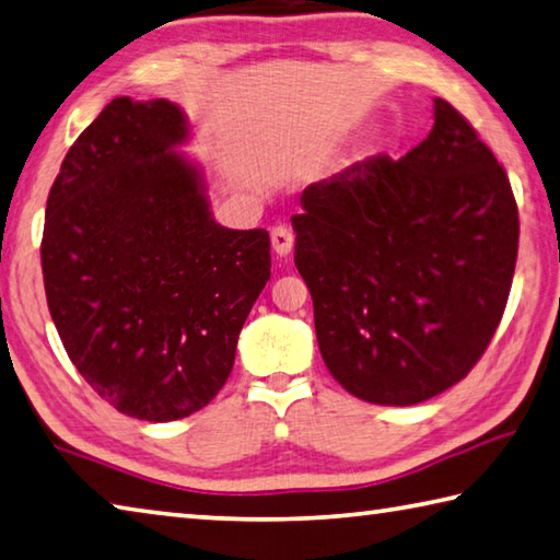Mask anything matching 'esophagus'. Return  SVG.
Instances as JSON below:
<instances>
[{
    "mask_svg": "<svg viewBox=\"0 0 560 560\" xmlns=\"http://www.w3.org/2000/svg\"><path fill=\"white\" fill-rule=\"evenodd\" d=\"M271 247L279 254V257H287L293 247V230L287 225L271 228Z\"/></svg>",
    "mask_w": 560,
    "mask_h": 560,
    "instance_id": "1",
    "label": "esophagus"
}]
</instances>
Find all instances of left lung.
<instances>
[{
	"instance_id": "left-lung-1",
	"label": "left lung",
	"mask_w": 560,
	"mask_h": 560,
	"mask_svg": "<svg viewBox=\"0 0 560 560\" xmlns=\"http://www.w3.org/2000/svg\"><path fill=\"white\" fill-rule=\"evenodd\" d=\"M431 135L303 190L293 261L323 362L370 404L411 406L467 377L510 299L520 210L490 147L445 100Z\"/></svg>"
}]
</instances>
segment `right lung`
<instances>
[{
    "mask_svg": "<svg viewBox=\"0 0 560 560\" xmlns=\"http://www.w3.org/2000/svg\"><path fill=\"white\" fill-rule=\"evenodd\" d=\"M168 100L115 97L60 164L40 269L50 318L97 396L176 421L228 382L242 325L271 277L267 230L212 220Z\"/></svg>",
    "mask_w": 560,
    "mask_h": 560,
    "instance_id": "right-lung-1",
    "label": "right lung"
}]
</instances>
